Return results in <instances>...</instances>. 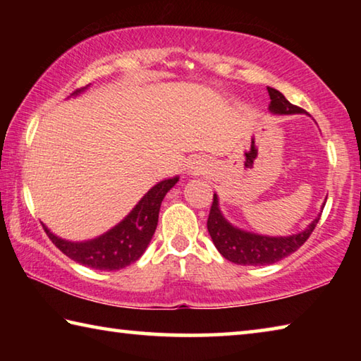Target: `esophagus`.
Wrapping results in <instances>:
<instances>
[{
	"instance_id": "obj_1",
	"label": "esophagus",
	"mask_w": 361,
	"mask_h": 361,
	"mask_svg": "<svg viewBox=\"0 0 361 361\" xmlns=\"http://www.w3.org/2000/svg\"><path fill=\"white\" fill-rule=\"evenodd\" d=\"M207 169H209V162H207L204 157H192V159H189L188 172L195 173V175H200V173L207 172Z\"/></svg>"
}]
</instances>
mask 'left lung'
<instances>
[{
	"label": "left lung",
	"instance_id": "8db88e82",
	"mask_svg": "<svg viewBox=\"0 0 361 361\" xmlns=\"http://www.w3.org/2000/svg\"><path fill=\"white\" fill-rule=\"evenodd\" d=\"M271 103H269V111L272 114L286 116V114H302L304 109L291 105L285 99L282 92L277 89L267 87ZM325 207V204H323ZM323 210V209H322ZM322 213L310 223L304 231L290 235H262L258 232H250L237 228L224 218L221 209H219L218 194H213V204L210 209L207 229L212 237L213 243L219 253L226 259L242 266H266L274 264L280 259L286 258L302 245L312 234L317 223H319Z\"/></svg>",
	"mask_w": 361,
	"mask_h": 361
}]
</instances>
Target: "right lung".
I'll return each mask as SVG.
<instances>
[{
  "label": "right lung",
  "instance_id": "obj_1",
  "mask_svg": "<svg viewBox=\"0 0 361 361\" xmlns=\"http://www.w3.org/2000/svg\"><path fill=\"white\" fill-rule=\"evenodd\" d=\"M87 87L78 89L71 97H76ZM180 176L159 181L146 192L132 212L105 234L84 242L62 239L42 224L49 239L60 252L79 264L99 269V271H119L135 262L148 248L157 228L159 210L166 194L178 183Z\"/></svg>",
  "mask_w": 361,
  "mask_h": 361
}]
</instances>
